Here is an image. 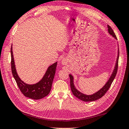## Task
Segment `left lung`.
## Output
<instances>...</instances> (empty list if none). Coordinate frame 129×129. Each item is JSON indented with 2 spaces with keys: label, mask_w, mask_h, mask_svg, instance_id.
I'll return each instance as SVG.
<instances>
[{
  "label": "left lung",
  "mask_w": 129,
  "mask_h": 129,
  "mask_svg": "<svg viewBox=\"0 0 129 129\" xmlns=\"http://www.w3.org/2000/svg\"><path fill=\"white\" fill-rule=\"evenodd\" d=\"M108 31L110 35H112L114 38L115 39H117L116 36L115 35V33H114L113 30L111 28V27L109 25H108ZM118 56L117 57V60H116V66L115 67V69H114L112 75L110 77V78L109 79V81L107 83L105 84L104 86L103 87L101 90L97 91L96 93L95 94H93V95H85V94H83L80 92L78 90H77V89L75 88L73 84V78L72 76V75H70V85H71V90H72V92L73 95L76 96L77 98L78 99L82 100V101L84 102H91V101H96L97 99H99L101 98L102 96H103L107 92V91L109 90V89L110 88L111 84L114 81V78L116 75L117 71H118V61H119V51L118 52Z\"/></svg>",
  "instance_id": "left-lung-1"
}]
</instances>
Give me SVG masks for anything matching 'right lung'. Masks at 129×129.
Instances as JSON below:
<instances>
[{"label":"right lung","instance_id":"add662e5","mask_svg":"<svg viewBox=\"0 0 129 129\" xmlns=\"http://www.w3.org/2000/svg\"><path fill=\"white\" fill-rule=\"evenodd\" d=\"M11 67L13 76L15 78L16 84L20 90L24 95L33 99H40L49 94L52 87V84L55 77L57 62L48 68L45 76L40 81L35 84L30 85L25 83L20 79L16 71L15 63L12 51V45L11 47Z\"/></svg>","mask_w":129,"mask_h":129}]
</instances>
